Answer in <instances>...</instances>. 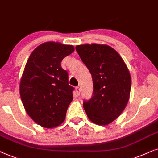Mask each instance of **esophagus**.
<instances>
[{"label":"esophagus","instance_id":"obj_1","mask_svg":"<svg viewBox=\"0 0 158 158\" xmlns=\"http://www.w3.org/2000/svg\"><path fill=\"white\" fill-rule=\"evenodd\" d=\"M80 92H81L80 88H79V87H76V92H77V96H79V94H80Z\"/></svg>","mask_w":158,"mask_h":158}]
</instances>
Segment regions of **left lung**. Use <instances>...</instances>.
I'll list each match as a JSON object with an SVG mask.
<instances>
[{
	"instance_id": "left-lung-1",
	"label": "left lung",
	"mask_w": 158,
	"mask_h": 158,
	"mask_svg": "<svg viewBox=\"0 0 158 158\" xmlns=\"http://www.w3.org/2000/svg\"><path fill=\"white\" fill-rule=\"evenodd\" d=\"M76 50L92 74L93 93L83 106L89 119L98 125H108L127 106L131 79L127 65L117 51L99 44L77 45Z\"/></svg>"
}]
</instances>
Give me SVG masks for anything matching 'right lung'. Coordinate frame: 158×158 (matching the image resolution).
<instances>
[{
  "mask_svg": "<svg viewBox=\"0 0 158 158\" xmlns=\"http://www.w3.org/2000/svg\"><path fill=\"white\" fill-rule=\"evenodd\" d=\"M74 51L72 45L47 42L39 45L27 60L20 81L24 107L31 118L45 128L61 124L73 100L74 88L62 60Z\"/></svg>",
  "mask_w": 158,
  "mask_h": 158,
  "instance_id": "1",
  "label": "right lung"
}]
</instances>
